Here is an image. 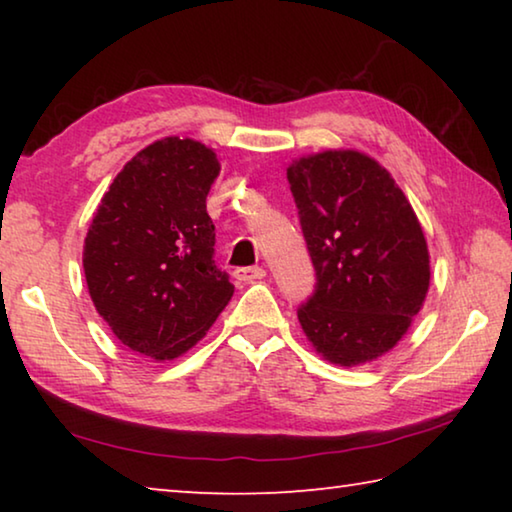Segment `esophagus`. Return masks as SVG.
Returning <instances> with one entry per match:
<instances>
[{
    "mask_svg": "<svg viewBox=\"0 0 512 512\" xmlns=\"http://www.w3.org/2000/svg\"><path fill=\"white\" fill-rule=\"evenodd\" d=\"M264 275H266V271L262 266H248V268H237L235 280L241 284H253V282L264 280Z\"/></svg>",
    "mask_w": 512,
    "mask_h": 512,
    "instance_id": "1",
    "label": "esophagus"
}]
</instances>
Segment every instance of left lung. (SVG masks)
<instances>
[{
  "mask_svg": "<svg viewBox=\"0 0 512 512\" xmlns=\"http://www.w3.org/2000/svg\"><path fill=\"white\" fill-rule=\"evenodd\" d=\"M316 291L298 309L307 341L354 368L393 350L429 291V250L409 198L381 164L329 149L287 169Z\"/></svg>",
  "mask_w": 512,
  "mask_h": 512,
  "instance_id": "obj_1",
  "label": "left lung"
}]
</instances>
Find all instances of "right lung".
Masks as SVG:
<instances>
[{"mask_svg": "<svg viewBox=\"0 0 512 512\" xmlns=\"http://www.w3.org/2000/svg\"><path fill=\"white\" fill-rule=\"evenodd\" d=\"M214 149L164 137L124 164L83 244L90 298L112 334L142 357L192 350L235 287L214 266L205 198L219 176Z\"/></svg>", "mask_w": 512, "mask_h": 512, "instance_id": "right-lung-1", "label": "right lung"}]
</instances>
